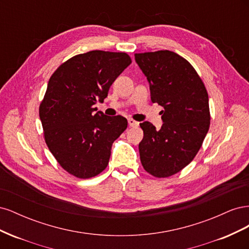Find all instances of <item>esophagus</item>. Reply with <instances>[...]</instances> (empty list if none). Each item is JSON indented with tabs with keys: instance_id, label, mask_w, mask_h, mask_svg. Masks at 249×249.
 I'll list each match as a JSON object with an SVG mask.
<instances>
[{
	"instance_id": "obj_1",
	"label": "esophagus",
	"mask_w": 249,
	"mask_h": 249,
	"mask_svg": "<svg viewBox=\"0 0 249 249\" xmlns=\"http://www.w3.org/2000/svg\"><path fill=\"white\" fill-rule=\"evenodd\" d=\"M127 123H129V125L130 126H138L139 125V123L138 122H136V120H134V119H132V118H130L129 120H127Z\"/></svg>"
}]
</instances>
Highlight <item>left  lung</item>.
I'll return each mask as SVG.
<instances>
[{
	"instance_id": "obj_1",
	"label": "left lung",
	"mask_w": 249,
	"mask_h": 249,
	"mask_svg": "<svg viewBox=\"0 0 249 249\" xmlns=\"http://www.w3.org/2000/svg\"><path fill=\"white\" fill-rule=\"evenodd\" d=\"M149 83L150 99L164 108L160 130L140 124L143 168L156 178L176 175L198 153L210 127L209 96L194 67L177 53L163 50L135 54Z\"/></svg>"
}]
</instances>
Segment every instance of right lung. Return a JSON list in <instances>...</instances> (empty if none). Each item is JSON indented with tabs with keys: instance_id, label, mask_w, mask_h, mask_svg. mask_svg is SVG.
Instances as JSON below:
<instances>
[{
	"instance_id": "obj_1",
	"label": "right lung",
	"mask_w": 249,
	"mask_h": 249,
	"mask_svg": "<svg viewBox=\"0 0 249 249\" xmlns=\"http://www.w3.org/2000/svg\"><path fill=\"white\" fill-rule=\"evenodd\" d=\"M131 62L126 53L90 51L71 57L51 76L39 117L50 152L70 175L90 178L107 167L112 143L127 120L94 112L93 105L106 99Z\"/></svg>"
}]
</instances>
